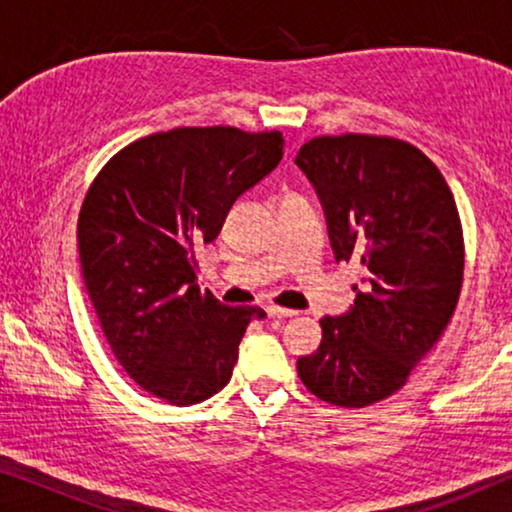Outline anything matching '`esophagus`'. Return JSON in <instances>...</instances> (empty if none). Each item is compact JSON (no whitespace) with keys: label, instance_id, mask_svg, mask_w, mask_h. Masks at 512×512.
Instances as JSON below:
<instances>
[{"label":"esophagus","instance_id":"34e87169","mask_svg":"<svg viewBox=\"0 0 512 512\" xmlns=\"http://www.w3.org/2000/svg\"><path fill=\"white\" fill-rule=\"evenodd\" d=\"M265 312H268L270 317H293V314H298L296 310H286V307H279V305H268L265 307Z\"/></svg>","mask_w":512,"mask_h":512}]
</instances>
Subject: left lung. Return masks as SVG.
Segmentation results:
<instances>
[{"label":"left lung","mask_w":512,"mask_h":512,"mask_svg":"<svg viewBox=\"0 0 512 512\" xmlns=\"http://www.w3.org/2000/svg\"><path fill=\"white\" fill-rule=\"evenodd\" d=\"M296 165L324 207L335 261L366 270L349 312L319 321L321 345L298 375L321 401L366 408L396 394L450 324L464 279L457 202L403 139L314 137Z\"/></svg>","instance_id":"obj_1"}]
</instances>
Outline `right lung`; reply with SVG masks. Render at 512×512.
I'll use <instances>...</instances> for the list:
<instances>
[{
    "label": "right lung",
    "instance_id": "add662e5",
    "mask_svg": "<svg viewBox=\"0 0 512 512\" xmlns=\"http://www.w3.org/2000/svg\"><path fill=\"white\" fill-rule=\"evenodd\" d=\"M284 156L282 132L228 125L142 137L102 167L79 214L83 282L125 373L170 405L226 387L261 307H228L195 284L198 244Z\"/></svg>",
    "mask_w": 512,
    "mask_h": 512
}]
</instances>
